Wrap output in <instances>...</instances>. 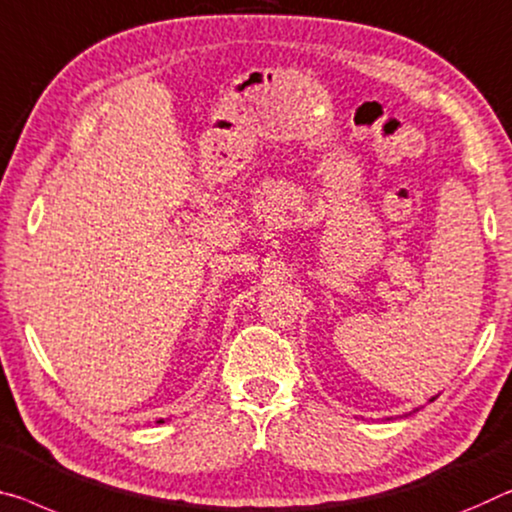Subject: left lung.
I'll use <instances>...</instances> for the list:
<instances>
[{
	"label": "left lung",
	"instance_id": "left-lung-1",
	"mask_svg": "<svg viewBox=\"0 0 512 512\" xmlns=\"http://www.w3.org/2000/svg\"><path fill=\"white\" fill-rule=\"evenodd\" d=\"M430 400H435V398H430Z\"/></svg>",
	"mask_w": 512,
	"mask_h": 512
}]
</instances>
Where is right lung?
Listing matches in <instances>:
<instances>
[{"mask_svg":"<svg viewBox=\"0 0 512 512\" xmlns=\"http://www.w3.org/2000/svg\"><path fill=\"white\" fill-rule=\"evenodd\" d=\"M157 423H164V421H162V419H160V421H157Z\"/></svg>","mask_w":512,"mask_h":512,"instance_id":"right-lung-1","label":"right lung"}]
</instances>
